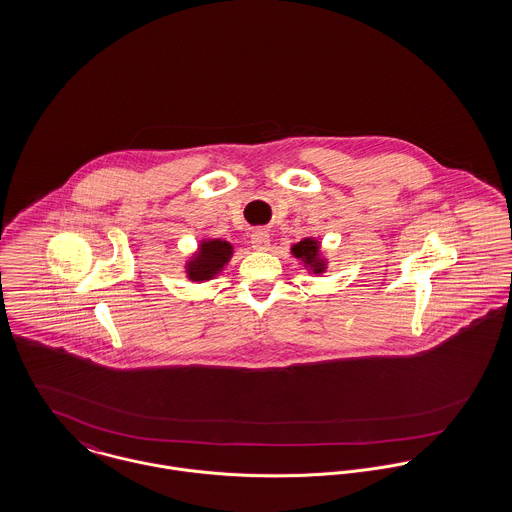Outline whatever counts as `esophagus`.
I'll return each instance as SVG.
<instances>
[{"mask_svg":"<svg viewBox=\"0 0 512 512\" xmlns=\"http://www.w3.org/2000/svg\"><path fill=\"white\" fill-rule=\"evenodd\" d=\"M251 245H253L255 251H269L271 249V236L267 232L259 230L251 236Z\"/></svg>","mask_w":512,"mask_h":512,"instance_id":"34e87169","label":"esophagus"}]
</instances>
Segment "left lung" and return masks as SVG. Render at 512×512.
Listing matches in <instances>:
<instances>
[{"instance_id": "obj_1", "label": "left lung", "mask_w": 512, "mask_h": 512, "mask_svg": "<svg viewBox=\"0 0 512 512\" xmlns=\"http://www.w3.org/2000/svg\"><path fill=\"white\" fill-rule=\"evenodd\" d=\"M290 253L298 261H302L306 271L312 275H323L327 271L329 261L325 259V255L321 251V241L317 237H304L302 241H298L290 247Z\"/></svg>"}]
</instances>
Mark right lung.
<instances>
[{
  "label": "right lung",
  "instance_id": "1",
  "mask_svg": "<svg viewBox=\"0 0 512 512\" xmlns=\"http://www.w3.org/2000/svg\"><path fill=\"white\" fill-rule=\"evenodd\" d=\"M234 255V245L226 239L202 237L197 251L185 261V275L191 282H206L220 275Z\"/></svg>",
  "mask_w": 512,
  "mask_h": 512
}]
</instances>
